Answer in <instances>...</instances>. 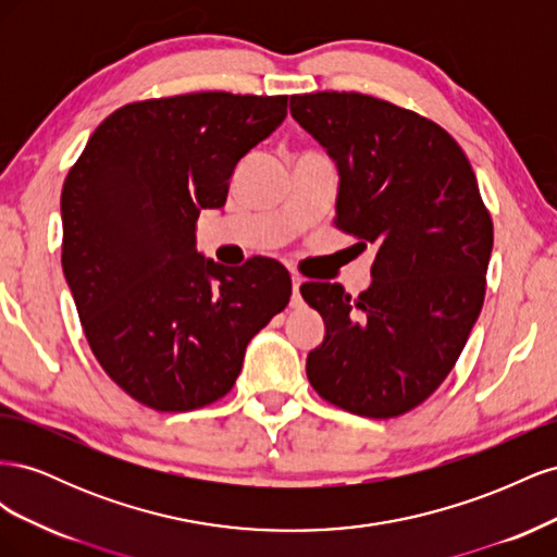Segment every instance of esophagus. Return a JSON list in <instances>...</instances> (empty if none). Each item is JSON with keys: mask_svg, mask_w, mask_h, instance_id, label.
I'll return each mask as SVG.
<instances>
[{"mask_svg": "<svg viewBox=\"0 0 557 557\" xmlns=\"http://www.w3.org/2000/svg\"><path fill=\"white\" fill-rule=\"evenodd\" d=\"M299 285H301V278H299V276H293V297H290V307H293V309H299V307H301Z\"/></svg>", "mask_w": 557, "mask_h": 557, "instance_id": "obj_1", "label": "esophagus"}]
</instances>
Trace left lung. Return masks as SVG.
<instances>
[{
	"instance_id": "left-lung-1",
	"label": "left lung",
	"mask_w": 557,
	"mask_h": 557,
	"mask_svg": "<svg viewBox=\"0 0 557 557\" xmlns=\"http://www.w3.org/2000/svg\"><path fill=\"white\" fill-rule=\"evenodd\" d=\"M290 113L339 172L336 227L379 246L358 299L339 283L299 288L325 320L307 376L344 411L407 413L450 374L483 307L493 221L474 170L446 129L376 97L293 95Z\"/></svg>"
}]
</instances>
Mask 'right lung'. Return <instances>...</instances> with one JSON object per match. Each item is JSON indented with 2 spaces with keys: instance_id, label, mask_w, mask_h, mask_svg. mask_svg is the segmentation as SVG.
I'll return each instance as SVG.
<instances>
[{
  "instance_id": "1",
  "label": "right lung",
  "mask_w": 557,
  "mask_h": 557,
  "mask_svg": "<svg viewBox=\"0 0 557 557\" xmlns=\"http://www.w3.org/2000/svg\"><path fill=\"white\" fill-rule=\"evenodd\" d=\"M288 97L195 92L113 111L66 174L62 269L104 372L156 411H193L237 381L246 346L293 295L272 258L197 252L201 209L225 207L237 164Z\"/></svg>"
}]
</instances>
